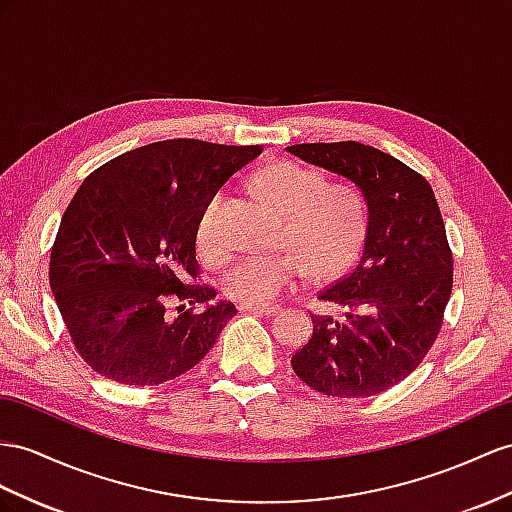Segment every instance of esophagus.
<instances>
[{
	"label": "esophagus",
	"mask_w": 512,
	"mask_h": 512,
	"mask_svg": "<svg viewBox=\"0 0 512 512\" xmlns=\"http://www.w3.org/2000/svg\"><path fill=\"white\" fill-rule=\"evenodd\" d=\"M242 313H259V316H274L279 311L277 305H240Z\"/></svg>",
	"instance_id": "obj_1"
}]
</instances>
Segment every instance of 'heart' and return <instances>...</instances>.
I'll return each instance as SVG.
<instances>
[{
  "label": "heart",
  "mask_w": 512,
  "mask_h": 512,
  "mask_svg": "<svg viewBox=\"0 0 512 512\" xmlns=\"http://www.w3.org/2000/svg\"><path fill=\"white\" fill-rule=\"evenodd\" d=\"M255 186L268 203L287 216L283 242L294 251L244 253L220 274V290L242 305H268L305 277H333L357 257L365 238L361 196L344 183H324L313 170L294 162L261 168ZM222 192L203 203L194 225V244L205 257L225 251L220 227Z\"/></svg>",
  "instance_id": "heart-1"
}]
</instances>
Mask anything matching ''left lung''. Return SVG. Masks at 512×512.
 Instances as JSON below:
<instances>
[{"instance_id": "1", "label": "left lung", "mask_w": 512, "mask_h": 512, "mask_svg": "<svg viewBox=\"0 0 512 512\" xmlns=\"http://www.w3.org/2000/svg\"><path fill=\"white\" fill-rule=\"evenodd\" d=\"M350 179L368 203L359 264L318 294L337 316H313L292 355L300 381L324 396H376L424 361L441 331L454 261L430 183L396 157L355 140L287 147Z\"/></svg>"}]
</instances>
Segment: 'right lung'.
Segmentation results:
<instances>
[{
	"mask_svg": "<svg viewBox=\"0 0 512 512\" xmlns=\"http://www.w3.org/2000/svg\"><path fill=\"white\" fill-rule=\"evenodd\" d=\"M261 153L194 138L151 142L90 173L62 216L49 283L80 357L123 385L192 370L238 313L199 274L203 203Z\"/></svg>",
	"mask_w": 512,
	"mask_h": 512,
	"instance_id": "add662e5",
	"label": "right lung"
}]
</instances>
